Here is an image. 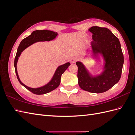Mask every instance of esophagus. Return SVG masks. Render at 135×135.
<instances>
[{
  "mask_svg": "<svg viewBox=\"0 0 135 135\" xmlns=\"http://www.w3.org/2000/svg\"><path fill=\"white\" fill-rule=\"evenodd\" d=\"M70 61L71 63H75L76 61V59H75V57H71L70 59Z\"/></svg>",
  "mask_w": 135,
  "mask_h": 135,
  "instance_id": "esophagus-1",
  "label": "esophagus"
}]
</instances>
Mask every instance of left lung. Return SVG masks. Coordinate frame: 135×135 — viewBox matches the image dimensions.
Segmentation results:
<instances>
[{"label":"left lung","instance_id":"obj_1","mask_svg":"<svg viewBox=\"0 0 135 135\" xmlns=\"http://www.w3.org/2000/svg\"><path fill=\"white\" fill-rule=\"evenodd\" d=\"M88 31L92 33L91 48L94 56L100 54L105 61L104 71L100 75L92 76L84 65L79 61L78 78L79 87L84 91L100 93L107 91L117 83L122 75L124 63L119 39L106 27L92 26Z\"/></svg>","mask_w":135,"mask_h":135}]
</instances>
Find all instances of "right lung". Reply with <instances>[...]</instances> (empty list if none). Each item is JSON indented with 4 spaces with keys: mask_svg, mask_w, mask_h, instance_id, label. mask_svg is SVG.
<instances>
[{
    "mask_svg": "<svg viewBox=\"0 0 135 135\" xmlns=\"http://www.w3.org/2000/svg\"><path fill=\"white\" fill-rule=\"evenodd\" d=\"M57 35V32L50 30H35L32 32L30 35L27 36V37L25 38V39H23L21 42V43H20L18 47L14 61V66L15 68L16 76H17V79L19 81L20 84L22 85L27 89H28V91L35 94V95H43V94H46L54 91V89L57 88L59 86L61 82V75H62L64 71L68 68V67L70 66V63L67 62L64 65H61V66H59L57 69H56L54 76H53L51 80L46 85H45L41 87L33 88L26 86V85L21 82V81L20 80L19 78L17 70V63L18 58L21 55L22 51L24 50H25L27 47L31 46V44L38 42L50 41V40L54 39L56 37Z\"/></svg>",
    "mask_w": 135,
    "mask_h": 135,
    "instance_id": "right-lung-1",
    "label": "right lung"
}]
</instances>
